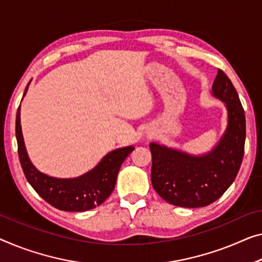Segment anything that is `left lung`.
Returning <instances> with one entry per match:
<instances>
[{
  "mask_svg": "<svg viewBox=\"0 0 262 262\" xmlns=\"http://www.w3.org/2000/svg\"><path fill=\"white\" fill-rule=\"evenodd\" d=\"M212 91L228 112L227 128L212 150L190 155L154 142L149 144L151 185L170 205L198 208L213 204L229 188L240 169L245 153V111L232 81L221 69Z\"/></svg>",
  "mask_w": 262,
  "mask_h": 262,
  "instance_id": "8db88e82",
  "label": "left lung"
}]
</instances>
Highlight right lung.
Masks as SVG:
<instances>
[{"label":"right lung","instance_id":"add662e5","mask_svg":"<svg viewBox=\"0 0 262 262\" xmlns=\"http://www.w3.org/2000/svg\"><path fill=\"white\" fill-rule=\"evenodd\" d=\"M28 89V85H27ZM25 92V94H26ZM16 140L18 158L26 179L40 196L55 208L64 212H84L95 208L114 190L120 167L134 147L119 148L108 153L95 168L74 179H56L38 171L27 154L19 120L16 114Z\"/></svg>","mask_w":262,"mask_h":262}]
</instances>
